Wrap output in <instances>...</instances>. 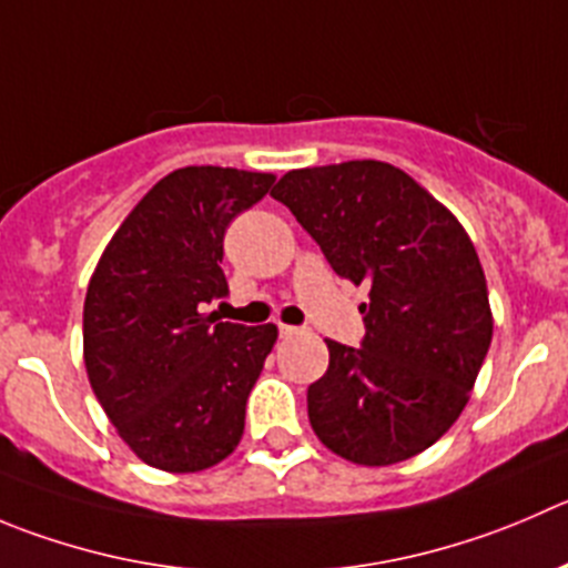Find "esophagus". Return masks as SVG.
Returning <instances> with one entry per match:
<instances>
[{
    "label": "esophagus",
    "mask_w": 568,
    "mask_h": 568,
    "mask_svg": "<svg viewBox=\"0 0 568 568\" xmlns=\"http://www.w3.org/2000/svg\"><path fill=\"white\" fill-rule=\"evenodd\" d=\"M278 334L281 337H295V334H301L298 326H287V323H278Z\"/></svg>",
    "instance_id": "1"
}]
</instances>
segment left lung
Masks as SVG:
<instances>
[{
  "label": "left lung",
  "mask_w": 568,
  "mask_h": 568,
  "mask_svg": "<svg viewBox=\"0 0 568 568\" xmlns=\"http://www.w3.org/2000/svg\"><path fill=\"white\" fill-rule=\"evenodd\" d=\"M270 194L334 273L371 287L359 348L326 339L328 371L306 390L315 435L359 466L429 449L466 407L494 334L463 225L385 161L293 170Z\"/></svg>",
  "instance_id": "left-lung-1"
}]
</instances>
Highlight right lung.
<instances>
[{
  "mask_svg": "<svg viewBox=\"0 0 568 568\" xmlns=\"http://www.w3.org/2000/svg\"><path fill=\"white\" fill-rule=\"evenodd\" d=\"M267 172L183 166L161 178L108 242L83 306L94 396L148 466L192 474L231 455L278 328L203 315L229 293L231 220L273 189Z\"/></svg>",
  "mask_w": 568,
  "mask_h": 568,
  "instance_id": "right-lung-1",
  "label": "right lung"
}]
</instances>
